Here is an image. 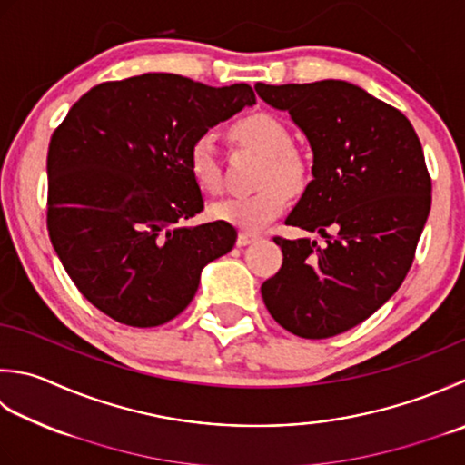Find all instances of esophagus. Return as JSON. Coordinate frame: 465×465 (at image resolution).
Listing matches in <instances>:
<instances>
[{
	"label": "esophagus",
	"instance_id": "esophagus-1",
	"mask_svg": "<svg viewBox=\"0 0 465 465\" xmlns=\"http://www.w3.org/2000/svg\"><path fill=\"white\" fill-rule=\"evenodd\" d=\"M258 240V235L256 233H248V232H242L240 235H238V245L240 248H243V245H248V243H252V242H256Z\"/></svg>",
	"mask_w": 465,
	"mask_h": 465
}]
</instances>
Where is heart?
Returning a JSON list of instances; mask_svg holds the SVG:
<instances>
[{
    "label": "heart",
    "mask_w": 465,
    "mask_h": 465,
    "mask_svg": "<svg viewBox=\"0 0 465 465\" xmlns=\"http://www.w3.org/2000/svg\"><path fill=\"white\" fill-rule=\"evenodd\" d=\"M232 134L238 143L263 154L258 177L262 189L252 195L222 199L209 207V217L240 230H260L284 212L290 197L288 189H302L308 175L306 161L292 149V134L274 114L253 113L243 116L232 126ZM187 167L191 179L205 193H215L220 189V159L212 134H199L189 144Z\"/></svg>",
    "instance_id": "obj_1"
}]
</instances>
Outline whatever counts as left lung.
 Wrapping results in <instances>:
<instances>
[{
	"instance_id": "8db88e82",
	"label": "left lung",
	"mask_w": 465,
	"mask_h": 465,
	"mask_svg": "<svg viewBox=\"0 0 465 465\" xmlns=\"http://www.w3.org/2000/svg\"><path fill=\"white\" fill-rule=\"evenodd\" d=\"M256 93L312 149V181L286 225L326 240L274 238L284 260L263 304L288 332L329 339L379 311L411 268L431 209L421 143L403 113L351 82H258Z\"/></svg>"
}]
</instances>
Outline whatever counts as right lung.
<instances>
[{
  "label": "right lung",
  "mask_w": 465,
  "mask_h": 465,
  "mask_svg": "<svg viewBox=\"0 0 465 465\" xmlns=\"http://www.w3.org/2000/svg\"><path fill=\"white\" fill-rule=\"evenodd\" d=\"M252 104L248 84L149 72L90 88L70 108L48 149V233L100 312L165 324L193 300L207 263L233 248L230 223L185 225L203 209L187 151Z\"/></svg>",
  "instance_id": "add662e5"
}]
</instances>
